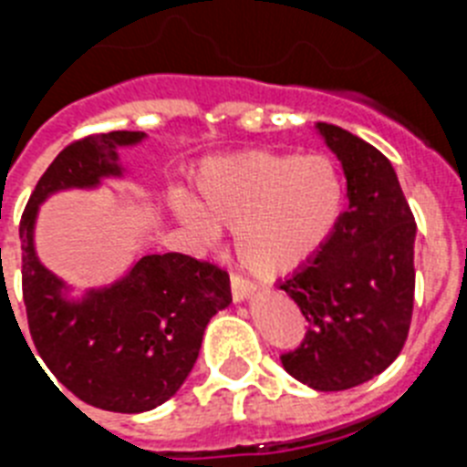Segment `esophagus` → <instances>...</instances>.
Here are the masks:
<instances>
[{
  "label": "esophagus",
  "instance_id": "esophagus-1",
  "mask_svg": "<svg viewBox=\"0 0 467 467\" xmlns=\"http://www.w3.org/2000/svg\"><path fill=\"white\" fill-rule=\"evenodd\" d=\"M254 292V283L253 280H247L245 275L241 274H234L231 275V296L234 301H243Z\"/></svg>",
  "mask_w": 467,
  "mask_h": 467
}]
</instances>
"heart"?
I'll return each mask as SVG.
<instances>
[{
    "label": "heart",
    "instance_id": "1",
    "mask_svg": "<svg viewBox=\"0 0 467 467\" xmlns=\"http://www.w3.org/2000/svg\"><path fill=\"white\" fill-rule=\"evenodd\" d=\"M198 203L175 196L177 217L203 241L234 229L236 254L262 278L311 262L334 236L344 214L339 168L323 154L247 150L208 161L196 180Z\"/></svg>",
    "mask_w": 467,
    "mask_h": 467
}]
</instances>
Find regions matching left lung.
<instances>
[{"label": "left lung", "mask_w": 467, "mask_h": 467, "mask_svg": "<svg viewBox=\"0 0 467 467\" xmlns=\"http://www.w3.org/2000/svg\"><path fill=\"white\" fill-rule=\"evenodd\" d=\"M346 175L348 208L327 245L280 280L306 337L280 362L316 390H346L400 356L414 311L416 222L390 161L344 128L317 123Z\"/></svg>", "instance_id": "8db88e82"}]
</instances>
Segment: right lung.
I'll list each match as a JSON object with an SVG mask.
<instances>
[{
    "mask_svg": "<svg viewBox=\"0 0 467 467\" xmlns=\"http://www.w3.org/2000/svg\"><path fill=\"white\" fill-rule=\"evenodd\" d=\"M142 138L140 130H111L69 142L39 177L20 217L23 301L35 348L74 398L119 414L154 410L180 390L205 325L229 306V274L182 253L147 254L111 287L65 301L63 283L36 259L32 229L48 193L121 175L117 150Z\"/></svg>",
    "mask_w": 467,
    "mask_h": 467,
    "instance_id": "1",
    "label": "right lung"
}]
</instances>
